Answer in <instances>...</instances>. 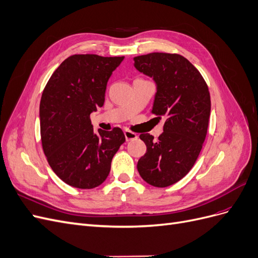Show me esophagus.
<instances>
[{"label": "esophagus", "instance_id": "obj_1", "mask_svg": "<svg viewBox=\"0 0 258 258\" xmlns=\"http://www.w3.org/2000/svg\"><path fill=\"white\" fill-rule=\"evenodd\" d=\"M123 134H124V138H126L127 141H131V140L138 139L137 134H135V132H131V131H129V130H126V131L123 132Z\"/></svg>", "mask_w": 258, "mask_h": 258}]
</instances>
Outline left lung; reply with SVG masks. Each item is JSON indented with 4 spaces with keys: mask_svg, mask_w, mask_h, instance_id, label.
<instances>
[{
    "mask_svg": "<svg viewBox=\"0 0 258 258\" xmlns=\"http://www.w3.org/2000/svg\"><path fill=\"white\" fill-rule=\"evenodd\" d=\"M134 61L156 84L152 113L166 117L157 141L150 134L140 135L147 150L138 171L150 185L167 187L188 173L198 158L208 131L210 92L198 70L181 54L152 52Z\"/></svg>",
    "mask_w": 258,
    "mask_h": 258,
    "instance_id": "obj_1",
    "label": "left lung"
}]
</instances>
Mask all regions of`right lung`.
Instances as JSON below:
<instances>
[{
    "label": "right lung",
    "instance_id": "obj_1",
    "mask_svg": "<svg viewBox=\"0 0 258 258\" xmlns=\"http://www.w3.org/2000/svg\"><path fill=\"white\" fill-rule=\"evenodd\" d=\"M124 57L73 54L58 67L40 103L41 138L49 166L76 188L102 184L126 141L120 128L95 132L90 114L103 106L106 85Z\"/></svg>",
    "mask_w": 258,
    "mask_h": 258
}]
</instances>
